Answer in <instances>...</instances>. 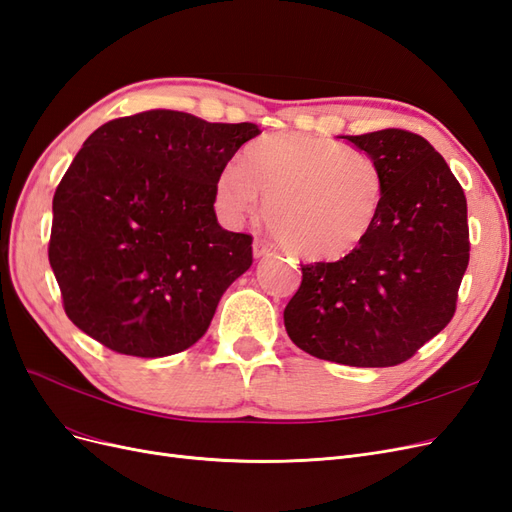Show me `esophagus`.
Here are the masks:
<instances>
[{"mask_svg": "<svg viewBox=\"0 0 512 512\" xmlns=\"http://www.w3.org/2000/svg\"><path fill=\"white\" fill-rule=\"evenodd\" d=\"M271 250H273V245H271L269 241H265V239H256V241H254V256H256V258L269 254Z\"/></svg>", "mask_w": 512, "mask_h": 512, "instance_id": "34e87169", "label": "esophagus"}]
</instances>
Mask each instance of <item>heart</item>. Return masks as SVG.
Segmentation results:
<instances>
[{
	"label": "heart",
	"mask_w": 512,
	"mask_h": 512,
	"mask_svg": "<svg viewBox=\"0 0 512 512\" xmlns=\"http://www.w3.org/2000/svg\"><path fill=\"white\" fill-rule=\"evenodd\" d=\"M384 175L365 151L305 134L262 136L213 183V200L228 222H241L267 196L265 215L294 254L339 260L378 224Z\"/></svg>",
	"instance_id": "1"
}]
</instances>
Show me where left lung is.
Instances as JSON below:
<instances>
[{
  "label": "left lung",
  "instance_id": "8db88e82",
  "mask_svg": "<svg viewBox=\"0 0 512 512\" xmlns=\"http://www.w3.org/2000/svg\"><path fill=\"white\" fill-rule=\"evenodd\" d=\"M344 138L382 168L380 218L342 260L301 265L284 324L292 342L316 359L393 367L455 316L470 260L468 203L423 136L386 128Z\"/></svg>",
  "mask_w": 512,
  "mask_h": 512
}]
</instances>
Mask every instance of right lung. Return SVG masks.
Instances as JSON below:
<instances>
[{
  "mask_svg": "<svg viewBox=\"0 0 512 512\" xmlns=\"http://www.w3.org/2000/svg\"><path fill=\"white\" fill-rule=\"evenodd\" d=\"M256 123L136 113L104 123L53 196L49 262L66 316L119 354L194 346L226 288L252 267V235L215 218L213 183Z\"/></svg>",
  "mask_w": 512,
  "mask_h": 512,
  "instance_id": "add662e5",
  "label": "right lung"
}]
</instances>
